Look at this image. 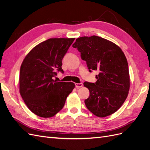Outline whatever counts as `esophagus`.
Returning a JSON list of instances; mask_svg holds the SVG:
<instances>
[{"label": "esophagus", "instance_id": "34e87169", "mask_svg": "<svg viewBox=\"0 0 150 150\" xmlns=\"http://www.w3.org/2000/svg\"><path fill=\"white\" fill-rule=\"evenodd\" d=\"M82 86H83V84L82 83H75V87L77 88H81Z\"/></svg>", "mask_w": 150, "mask_h": 150}]
</instances>
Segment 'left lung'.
I'll list each match as a JSON object with an SVG mask.
<instances>
[{
  "label": "left lung",
  "mask_w": 150,
  "mask_h": 150,
  "mask_svg": "<svg viewBox=\"0 0 150 150\" xmlns=\"http://www.w3.org/2000/svg\"><path fill=\"white\" fill-rule=\"evenodd\" d=\"M73 47L81 53L90 71H99L95 83H83L90 91L85 100L86 108L101 118L114 113L127 99L130 86L128 65L122 50L113 42L95 35L76 38Z\"/></svg>",
  "instance_id": "8db88e82"
}]
</instances>
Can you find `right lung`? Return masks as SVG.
Wrapping results in <instances>:
<instances>
[{"mask_svg":"<svg viewBox=\"0 0 150 150\" xmlns=\"http://www.w3.org/2000/svg\"><path fill=\"white\" fill-rule=\"evenodd\" d=\"M71 38H49L28 52L19 75V91L27 107L40 117H54L64 107L75 88L73 82L53 79L62 69V60L74 41Z\"/></svg>","mask_w":150,"mask_h":150,"instance_id":"add662e5","label":"right lung"}]
</instances>
